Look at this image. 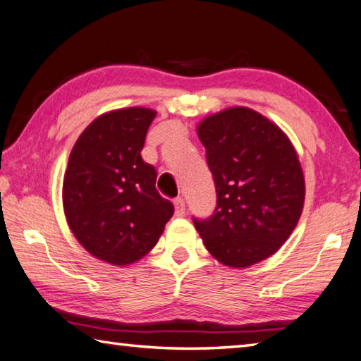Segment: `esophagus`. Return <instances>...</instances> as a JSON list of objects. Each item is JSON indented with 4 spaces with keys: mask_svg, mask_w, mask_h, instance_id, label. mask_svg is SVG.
Instances as JSON below:
<instances>
[{
    "mask_svg": "<svg viewBox=\"0 0 361 361\" xmlns=\"http://www.w3.org/2000/svg\"><path fill=\"white\" fill-rule=\"evenodd\" d=\"M173 205H175V215H176V216H185V213H186V205H185V200H183L181 197L175 199Z\"/></svg>",
    "mask_w": 361,
    "mask_h": 361,
    "instance_id": "34e87169",
    "label": "esophagus"
}]
</instances>
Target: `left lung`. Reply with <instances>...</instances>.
<instances>
[{
  "mask_svg": "<svg viewBox=\"0 0 361 361\" xmlns=\"http://www.w3.org/2000/svg\"><path fill=\"white\" fill-rule=\"evenodd\" d=\"M197 135L216 188L213 215L192 218L207 250L237 269L269 258L302 213L305 185L296 149L279 126L245 106L207 116Z\"/></svg>",
  "mask_w": 361,
  "mask_h": 361,
  "instance_id": "left-lung-1",
  "label": "left lung"
}]
</instances>
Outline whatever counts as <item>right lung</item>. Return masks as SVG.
Masks as SVG:
<instances>
[{
	"label": "right lung",
	"mask_w": 361,
	"mask_h": 361,
	"mask_svg": "<svg viewBox=\"0 0 361 361\" xmlns=\"http://www.w3.org/2000/svg\"><path fill=\"white\" fill-rule=\"evenodd\" d=\"M154 118L138 106L105 113L71 149L62 191L66 221L78 242L109 264L143 258L173 215L156 189V169L142 159Z\"/></svg>",
	"instance_id": "add662e5"
}]
</instances>
